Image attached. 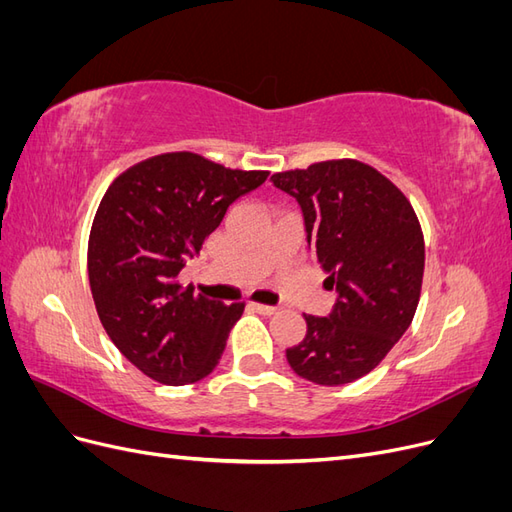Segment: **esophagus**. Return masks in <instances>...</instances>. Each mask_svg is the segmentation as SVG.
Listing matches in <instances>:
<instances>
[{
	"label": "esophagus",
	"mask_w": 512,
	"mask_h": 512,
	"mask_svg": "<svg viewBox=\"0 0 512 512\" xmlns=\"http://www.w3.org/2000/svg\"><path fill=\"white\" fill-rule=\"evenodd\" d=\"M250 307L254 309V312L262 314V316H271L277 312V307H271V305H262V303H250Z\"/></svg>",
	"instance_id": "1"
}]
</instances>
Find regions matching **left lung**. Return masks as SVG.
<instances>
[{"mask_svg":"<svg viewBox=\"0 0 512 512\" xmlns=\"http://www.w3.org/2000/svg\"><path fill=\"white\" fill-rule=\"evenodd\" d=\"M297 198L307 243L337 290L329 316L303 314V342L286 350L294 374L322 386L378 367L414 318L425 241L410 200L359 160H327L271 177Z\"/></svg>","mask_w":512,"mask_h":512,"instance_id":"1","label":"left lung"}]
</instances>
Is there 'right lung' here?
I'll return each mask as SVG.
<instances>
[{
    "mask_svg": "<svg viewBox=\"0 0 512 512\" xmlns=\"http://www.w3.org/2000/svg\"><path fill=\"white\" fill-rule=\"evenodd\" d=\"M267 177L175 151L130 166L108 185L91 224L89 286L111 342L151 380L190 384L220 363L245 305L196 297L177 275L226 209Z\"/></svg>",
    "mask_w": 512,
    "mask_h": 512,
    "instance_id": "1",
    "label": "right lung"
}]
</instances>
